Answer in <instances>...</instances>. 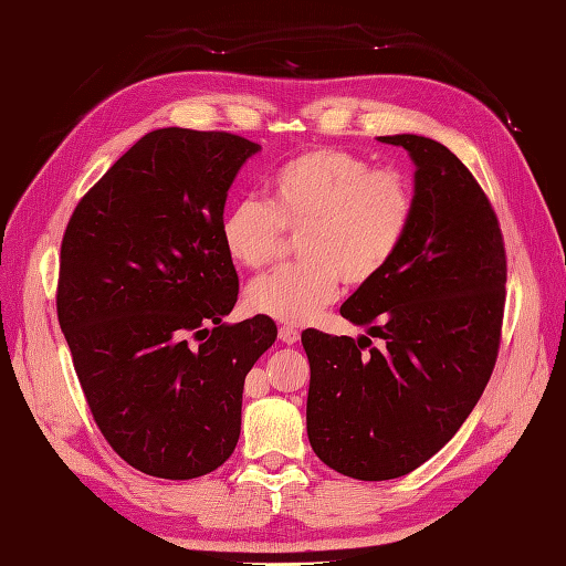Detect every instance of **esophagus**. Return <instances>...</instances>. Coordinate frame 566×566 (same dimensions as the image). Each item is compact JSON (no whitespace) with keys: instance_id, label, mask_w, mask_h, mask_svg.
<instances>
[{"instance_id":"obj_1","label":"esophagus","mask_w":566,"mask_h":566,"mask_svg":"<svg viewBox=\"0 0 566 566\" xmlns=\"http://www.w3.org/2000/svg\"><path fill=\"white\" fill-rule=\"evenodd\" d=\"M279 338H281L283 344L293 346V344H297L300 332H297V329H293V326H281V329H279Z\"/></svg>"}]
</instances>
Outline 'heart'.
Instances as JSON below:
<instances>
[{"label":"heart","mask_w":566,"mask_h":566,"mask_svg":"<svg viewBox=\"0 0 566 566\" xmlns=\"http://www.w3.org/2000/svg\"><path fill=\"white\" fill-rule=\"evenodd\" d=\"M413 220L411 184L368 159L319 147L287 159L263 186V203L242 200L222 212L220 240L247 271L283 254L297 234L303 261L251 281L244 305L254 315L307 324L332 305L338 287L368 285L399 254Z\"/></svg>","instance_id":"heart-1"}]
</instances>
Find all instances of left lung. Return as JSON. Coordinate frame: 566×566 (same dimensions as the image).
I'll return each instance as SVG.
<instances>
[{
	"label": "left lung",
	"instance_id": "obj_1",
	"mask_svg": "<svg viewBox=\"0 0 566 566\" xmlns=\"http://www.w3.org/2000/svg\"><path fill=\"white\" fill-rule=\"evenodd\" d=\"M413 167V220L382 275L342 317L384 338L303 332L310 360L307 438L332 470L397 480L433 458L492 378L506 300L499 220L470 169L423 135H385Z\"/></svg>",
	"mask_w": 566,
	"mask_h": 566
}]
</instances>
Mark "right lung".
Masks as SVG:
<instances>
[{
	"mask_svg": "<svg viewBox=\"0 0 566 566\" xmlns=\"http://www.w3.org/2000/svg\"><path fill=\"white\" fill-rule=\"evenodd\" d=\"M256 153L232 133H147L62 237L57 319L84 397L111 448L161 480H193L232 455L244 378L279 336L263 315L224 322L240 279L220 218Z\"/></svg>",
	"mask_w": 566,
	"mask_h": 566,
	"instance_id": "right-lung-1",
	"label": "right lung"
}]
</instances>
